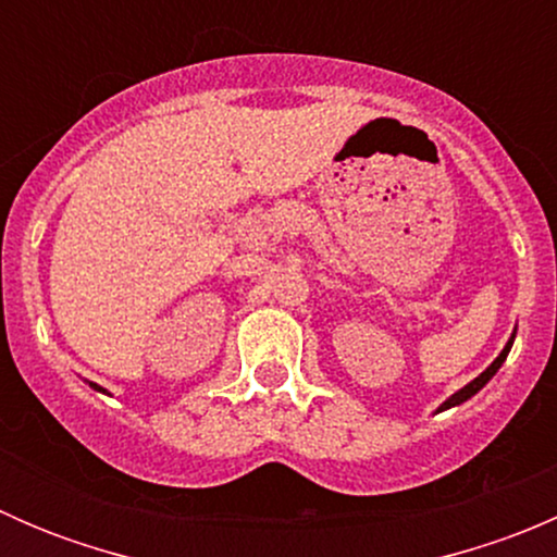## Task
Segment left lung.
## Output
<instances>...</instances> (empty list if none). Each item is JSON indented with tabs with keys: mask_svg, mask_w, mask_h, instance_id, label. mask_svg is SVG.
Instances as JSON below:
<instances>
[{
	"mask_svg": "<svg viewBox=\"0 0 557 557\" xmlns=\"http://www.w3.org/2000/svg\"><path fill=\"white\" fill-rule=\"evenodd\" d=\"M515 334H518V329H515ZM515 334H512V336H509V342H507V345H504V350H502V352H498V358H496V361H493V363H491V367H487V369H485V372H482V374H480V377H474V380H471V383H469V385H463V387H460V391H455V393H453V396H450V398H447V401H445V404H440V409H436V412H445V409H450V407H458V404L469 401V398H471V396H474V393H480V391H482V387H485L487 383H491V380H493V374H496V372H498V369H502V363H504V361H507L509 350H512V342H515Z\"/></svg>",
	"mask_w": 557,
	"mask_h": 557,
	"instance_id": "left-lung-1",
	"label": "left lung"
}]
</instances>
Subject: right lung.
Returning a JSON list of instances; mask_svg holds the SVG:
<instances>
[{
    "mask_svg": "<svg viewBox=\"0 0 557 557\" xmlns=\"http://www.w3.org/2000/svg\"><path fill=\"white\" fill-rule=\"evenodd\" d=\"M88 385H91V387H94V391H99V393H107V391H104V387H99L97 383H88Z\"/></svg>",
    "mask_w": 557,
    "mask_h": 557,
    "instance_id": "right-lung-1",
    "label": "right lung"
}]
</instances>
